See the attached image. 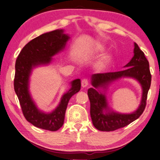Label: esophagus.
<instances>
[{
  "mask_svg": "<svg viewBox=\"0 0 160 160\" xmlns=\"http://www.w3.org/2000/svg\"><path fill=\"white\" fill-rule=\"evenodd\" d=\"M88 84H89V81L87 78H84V79H82V87H86Z\"/></svg>",
  "mask_w": 160,
  "mask_h": 160,
  "instance_id": "1",
  "label": "esophagus"
}]
</instances>
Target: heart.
Returning a JSON list of instances; mask_svg holds the SVG:
<instances>
[{
	"label": "heart",
	"mask_w": 160,
	"mask_h": 160,
	"mask_svg": "<svg viewBox=\"0 0 160 160\" xmlns=\"http://www.w3.org/2000/svg\"><path fill=\"white\" fill-rule=\"evenodd\" d=\"M102 63H103V62H101V64H100V65H102Z\"/></svg>",
	"instance_id": "1"
}]
</instances>
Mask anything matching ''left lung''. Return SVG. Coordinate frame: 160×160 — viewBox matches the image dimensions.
Segmentation results:
<instances>
[{
  "instance_id": "8db88e82",
  "label": "left lung",
  "mask_w": 160,
  "mask_h": 160,
  "mask_svg": "<svg viewBox=\"0 0 160 160\" xmlns=\"http://www.w3.org/2000/svg\"><path fill=\"white\" fill-rule=\"evenodd\" d=\"M125 67L128 68L124 71L96 73L92 76V84L95 88L100 87L106 88L108 83L121 77L134 78L138 81L143 88L141 105L136 111L130 114H121L113 111L104 113L103 109L108 108L104 94L98 92L94 88L88 89L87 94L90 101L92 121L95 128L100 131L109 132L128 125L141 117L146 108L148 92L152 82V75L148 61L136 43H135L134 56Z\"/></svg>"
}]
</instances>
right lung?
Instances as JSON below:
<instances>
[{"mask_svg":"<svg viewBox=\"0 0 160 160\" xmlns=\"http://www.w3.org/2000/svg\"><path fill=\"white\" fill-rule=\"evenodd\" d=\"M69 36L63 30H57L42 34L28 42L22 48L15 63L14 91L18 97L24 117L36 128L56 131L63 125L69 100L81 89V80L71 82L72 87L62 96L60 105L51 113H44L35 106L28 92V80L32 67L47 64L52 57L65 47Z\"/></svg>","mask_w":160,"mask_h":160,"instance_id":"right-lung-1","label":"right lung"}]
</instances>
